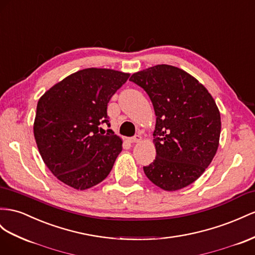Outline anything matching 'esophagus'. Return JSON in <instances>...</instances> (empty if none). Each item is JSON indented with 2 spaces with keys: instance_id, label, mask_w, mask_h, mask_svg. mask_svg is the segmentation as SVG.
I'll list each match as a JSON object with an SVG mask.
<instances>
[{
  "instance_id": "1",
  "label": "esophagus",
  "mask_w": 255,
  "mask_h": 255,
  "mask_svg": "<svg viewBox=\"0 0 255 255\" xmlns=\"http://www.w3.org/2000/svg\"><path fill=\"white\" fill-rule=\"evenodd\" d=\"M141 140V136L140 135H136L134 137H132V138H129V142H139Z\"/></svg>"
}]
</instances>
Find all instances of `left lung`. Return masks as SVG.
Here are the masks:
<instances>
[{
	"instance_id": "left-lung-1",
	"label": "left lung",
	"mask_w": 255,
	"mask_h": 255,
	"mask_svg": "<svg viewBox=\"0 0 255 255\" xmlns=\"http://www.w3.org/2000/svg\"><path fill=\"white\" fill-rule=\"evenodd\" d=\"M129 80L147 92L156 116V156L144 174L165 191L188 187L217 153L221 117L215 100L196 78L167 64L134 73Z\"/></svg>"
}]
</instances>
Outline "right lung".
<instances>
[{
    "label": "right lung",
    "instance_id": "add662e5",
    "mask_svg": "<svg viewBox=\"0 0 255 255\" xmlns=\"http://www.w3.org/2000/svg\"><path fill=\"white\" fill-rule=\"evenodd\" d=\"M129 74L85 68L51 87L38 100L34 137L46 166L76 190L90 189L109 175L122 139L109 127L107 104Z\"/></svg>",
    "mask_w": 255,
    "mask_h": 255
}]
</instances>
